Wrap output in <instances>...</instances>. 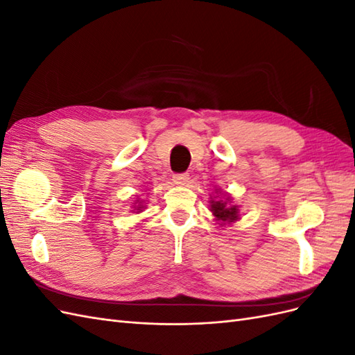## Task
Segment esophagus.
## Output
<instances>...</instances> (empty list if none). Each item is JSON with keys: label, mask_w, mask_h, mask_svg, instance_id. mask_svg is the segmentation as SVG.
I'll return each mask as SVG.
<instances>
[{"label": "esophagus", "mask_w": 355, "mask_h": 355, "mask_svg": "<svg viewBox=\"0 0 355 355\" xmlns=\"http://www.w3.org/2000/svg\"><path fill=\"white\" fill-rule=\"evenodd\" d=\"M188 180H189V176H188L187 173H182V175H173V184H175V185L182 187V185H185Z\"/></svg>", "instance_id": "esophagus-1"}]
</instances>
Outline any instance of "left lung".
<instances>
[{"mask_svg": "<svg viewBox=\"0 0 355 355\" xmlns=\"http://www.w3.org/2000/svg\"><path fill=\"white\" fill-rule=\"evenodd\" d=\"M214 197L210 196V211L220 227L237 222L240 218V206L232 204V198L228 194H223L220 189H214ZM224 197L222 198L221 196Z\"/></svg>", "mask_w": 355, "mask_h": 355, "instance_id": "left-lung-1", "label": "left lung"}]
</instances>
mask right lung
Here are the masks:
<instances>
[{
	"instance_id": "1",
	"label": "right lung",
	"mask_w": 355,
	"mask_h": 355,
	"mask_svg": "<svg viewBox=\"0 0 355 355\" xmlns=\"http://www.w3.org/2000/svg\"><path fill=\"white\" fill-rule=\"evenodd\" d=\"M146 209V206H145V200H135V202H132V210L130 211H133V213H142L144 210Z\"/></svg>"
}]
</instances>
